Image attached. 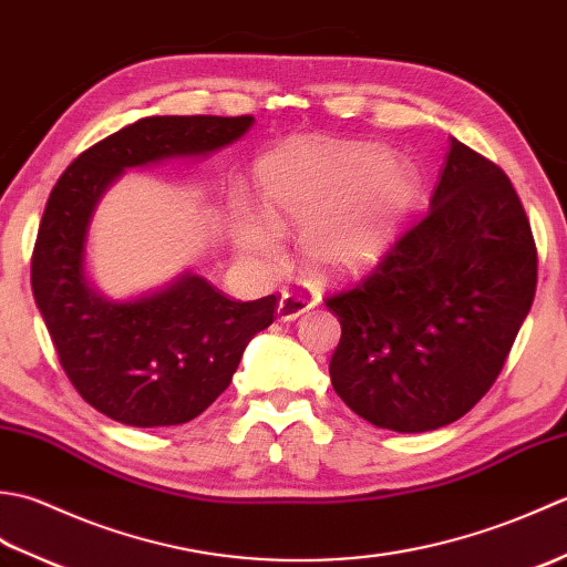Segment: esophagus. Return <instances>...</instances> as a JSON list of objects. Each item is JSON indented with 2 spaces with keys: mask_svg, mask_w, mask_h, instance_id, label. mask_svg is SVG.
<instances>
[{
  "mask_svg": "<svg viewBox=\"0 0 567 567\" xmlns=\"http://www.w3.org/2000/svg\"><path fill=\"white\" fill-rule=\"evenodd\" d=\"M311 307H315V302L299 290H282V297H280V305H277V319L282 321H295L305 315V311H309Z\"/></svg>",
  "mask_w": 567,
  "mask_h": 567,
  "instance_id": "obj_1",
  "label": "esophagus"
}]
</instances>
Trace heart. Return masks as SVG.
Returning a JSON list of instances; mask_svg holds the SVG:
<instances>
[{
  "label": "heart",
  "instance_id": "heart-1",
  "mask_svg": "<svg viewBox=\"0 0 567 567\" xmlns=\"http://www.w3.org/2000/svg\"><path fill=\"white\" fill-rule=\"evenodd\" d=\"M258 185L265 216L240 214V246L275 260L277 226H305L302 258L323 277L378 265L419 199V173L406 158L317 141H295L260 161Z\"/></svg>",
  "mask_w": 567,
  "mask_h": 567
}]
</instances>
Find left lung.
<instances>
[{
    "mask_svg": "<svg viewBox=\"0 0 567 567\" xmlns=\"http://www.w3.org/2000/svg\"><path fill=\"white\" fill-rule=\"evenodd\" d=\"M536 244L495 163L451 138L429 214L351 290L327 297L341 321L336 394L378 429L433 431L495 384L536 295Z\"/></svg>",
    "mask_w": 567,
    "mask_h": 567,
    "instance_id": "left-lung-1",
    "label": "left lung"
}]
</instances>
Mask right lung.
Returning <instances> with one entry per match:
<instances>
[{
    "label": "right lung",
    "instance_id": "obj_1",
    "mask_svg": "<svg viewBox=\"0 0 567 567\" xmlns=\"http://www.w3.org/2000/svg\"><path fill=\"white\" fill-rule=\"evenodd\" d=\"M252 116H146L80 153L48 197L31 258L33 299L72 388L118 424L177 426L219 396L277 297L234 302L183 272L136 299H110L84 268L94 209L126 167L209 155Z\"/></svg>",
    "mask_w": 567,
    "mask_h": 567
}]
</instances>
